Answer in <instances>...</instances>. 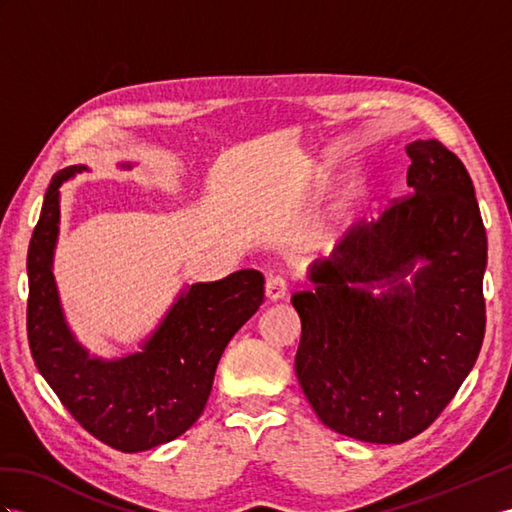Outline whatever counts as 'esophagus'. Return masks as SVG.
I'll use <instances>...</instances> for the list:
<instances>
[{"mask_svg":"<svg viewBox=\"0 0 512 512\" xmlns=\"http://www.w3.org/2000/svg\"><path fill=\"white\" fill-rule=\"evenodd\" d=\"M287 287H290V283H287L283 274H270L266 281V296L270 300H281L287 294Z\"/></svg>","mask_w":512,"mask_h":512,"instance_id":"esophagus-1","label":"esophagus"}]
</instances>
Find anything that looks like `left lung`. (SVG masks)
<instances>
[{
    "label": "left lung",
    "instance_id": "8db88e82",
    "mask_svg": "<svg viewBox=\"0 0 512 512\" xmlns=\"http://www.w3.org/2000/svg\"><path fill=\"white\" fill-rule=\"evenodd\" d=\"M406 183L378 220L313 264L296 292L303 335L296 376L322 424L368 443H402L450 404L480 355L487 231L465 164L439 140H415ZM417 258L427 266L409 286ZM390 290L374 297V284Z\"/></svg>",
    "mask_w": 512,
    "mask_h": 512
}]
</instances>
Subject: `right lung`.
<instances>
[{"label": "right lung", "mask_w": 512, "mask_h": 512, "mask_svg": "<svg viewBox=\"0 0 512 512\" xmlns=\"http://www.w3.org/2000/svg\"><path fill=\"white\" fill-rule=\"evenodd\" d=\"M54 175L28 251V342L38 372L75 422L121 452L151 450L183 435L201 417L218 361L231 337L264 303V274L240 270L196 283L170 307L142 352L116 361L90 359L62 318L51 272L62 181Z\"/></svg>", "instance_id": "1"}]
</instances>
